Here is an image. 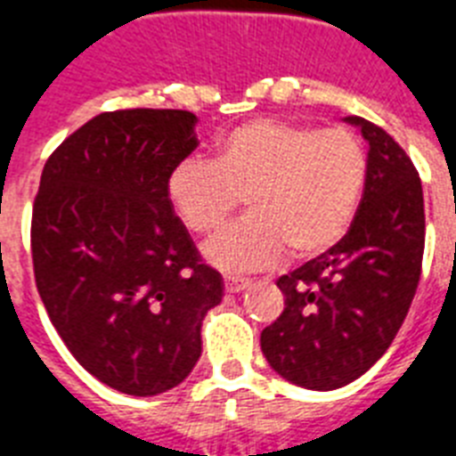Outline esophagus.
Wrapping results in <instances>:
<instances>
[{
    "label": "esophagus",
    "mask_w": 456,
    "mask_h": 456,
    "mask_svg": "<svg viewBox=\"0 0 456 456\" xmlns=\"http://www.w3.org/2000/svg\"><path fill=\"white\" fill-rule=\"evenodd\" d=\"M248 285H250V281H248V278H239V275H224V289H227L229 294L243 292Z\"/></svg>",
    "instance_id": "1"
}]
</instances>
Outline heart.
<instances>
[{
  "label": "heart",
  "mask_w": 456,
  "mask_h": 456,
  "mask_svg": "<svg viewBox=\"0 0 456 456\" xmlns=\"http://www.w3.org/2000/svg\"><path fill=\"white\" fill-rule=\"evenodd\" d=\"M364 183L366 152L347 129L252 120L222 134L213 159L175 164L167 197L194 234L220 227L243 197L248 216L213 236L204 257L227 273H248L273 266L285 248L294 259L334 248Z\"/></svg>",
  "instance_id": "obj_1"
}]
</instances>
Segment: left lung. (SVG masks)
I'll return each instance as SVG.
<instances>
[{
    "instance_id": "8db88e82",
    "label": "left lung",
    "mask_w": 456,
    "mask_h": 456,
    "mask_svg": "<svg viewBox=\"0 0 456 456\" xmlns=\"http://www.w3.org/2000/svg\"><path fill=\"white\" fill-rule=\"evenodd\" d=\"M346 122L369 143L357 216L334 248L278 278L285 311L262 331L271 369L317 392L357 380L387 352L422 273L424 197L411 157L373 122Z\"/></svg>"
}]
</instances>
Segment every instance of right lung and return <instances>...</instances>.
I'll list each match as a JSON object with an SVG mask.
<instances>
[{"instance_id":"1","label":"right lung","mask_w":456,"mask_h":456,"mask_svg":"<svg viewBox=\"0 0 456 456\" xmlns=\"http://www.w3.org/2000/svg\"><path fill=\"white\" fill-rule=\"evenodd\" d=\"M194 122L174 109L92 118L48 157L34 201V278L53 327L87 373L132 396L192 373L201 322L224 297L167 197L199 143Z\"/></svg>"}]
</instances>
